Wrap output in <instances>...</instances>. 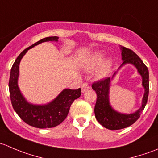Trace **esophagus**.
Instances as JSON below:
<instances>
[{
  "label": "esophagus",
  "mask_w": 158,
  "mask_h": 158,
  "mask_svg": "<svg viewBox=\"0 0 158 158\" xmlns=\"http://www.w3.org/2000/svg\"><path fill=\"white\" fill-rule=\"evenodd\" d=\"M81 89H82V92H86L87 90H89V89H90V87H89V84L87 83V82H84V83L82 85Z\"/></svg>",
  "instance_id": "1"
}]
</instances>
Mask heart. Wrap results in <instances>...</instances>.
Wrapping results in <instances>:
<instances>
[{
  "instance_id": "1",
  "label": "heart",
  "mask_w": 158,
  "mask_h": 158,
  "mask_svg": "<svg viewBox=\"0 0 158 158\" xmlns=\"http://www.w3.org/2000/svg\"><path fill=\"white\" fill-rule=\"evenodd\" d=\"M105 58V53L102 51H97L92 53L87 60L85 63V69L87 70L93 69L94 68L99 66L103 62ZM111 66V60H107L101 65L100 69L98 70V74L101 76H106L108 74Z\"/></svg>"
}]
</instances>
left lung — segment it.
<instances>
[{"label": "left lung", "instance_id": "left-lung-1", "mask_svg": "<svg viewBox=\"0 0 158 158\" xmlns=\"http://www.w3.org/2000/svg\"><path fill=\"white\" fill-rule=\"evenodd\" d=\"M121 50L123 62L119 68L126 64H131L136 67L142 77L144 94L142 98V104L139 109L131 114H122L113 109L109 102L110 84L116 73H114L112 78H106L92 84V88L97 94L96 103L94 109L95 118L103 127L109 130H119L127 128L135 123L139 118L141 112L145 108L149 93V73L148 67L141 58L131 49L122 47Z\"/></svg>", "mask_w": 158, "mask_h": 158}]
</instances>
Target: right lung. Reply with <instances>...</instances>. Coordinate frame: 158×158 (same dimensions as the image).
Here are the masks:
<instances>
[{"label": "right lung", "mask_w": 158, "mask_h": 158, "mask_svg": "<svg viewBox=\"0 0 158 158\" xmlns=\"http://www.w3.org/2000/svg\"><path fill=\"white\" fill-rule=\"evenodd\" d=\"M58 36H49L40 40L36 44L25 49L13 64L9 79V91L11 104L14 111L24 122L38 128H53L63 122L67 117L70 106L75 99L80 97L81 89H63L60 95L47 105H33L29 103L19 89L17 80L19 65L28 49L47 41H58Z\"/></svg>", "instance_id": "obj_1"}]
</instances>
